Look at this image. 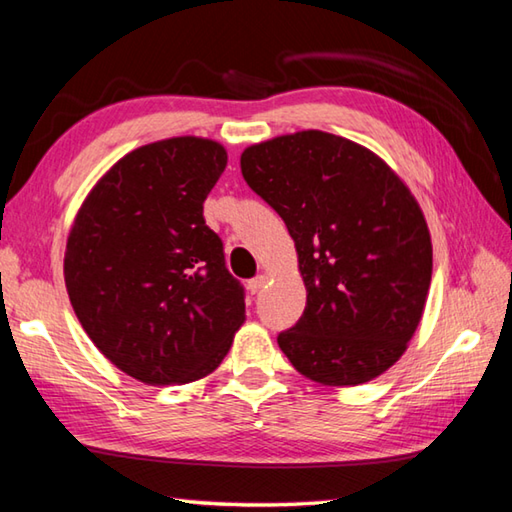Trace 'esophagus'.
I'll return each mask as SVG.
<instances>
[{"mask_svg":"<svg viewBox=\"0 0 512 512\" xmlns=\"http://www.w3.org/2000/svg\"><path fill=\"white\" fill-rule=\"evenodd\" d=\"M266 280H268L266 275H259V277H255V280H250V282H248V291H250V293H259V291H262V288L266 286Z\"/></svg>","mask_w":512,"mask_h":512,"instance_id":"1","label":"esophagus"}]
</instances>
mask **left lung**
Returning <instances> with one entry per match:
<instances>
[{
	"instance_id": "left-lung-1",
	"label": "left lung",
	"mask_w": 512,
	"mask_h": 512,
	"mask_svg": "<svg viewBox=\"0 0 512 512\" xmlns=\"http://www.w3.org/2000/svg\"><path fill=\"white\" fill-rule=\"evenodd\" d=\"M241 174L295 241L306 306L277 336L291 365L329 387L385 374L432 280L430 230L410 188L378 154L320 129L246 147Z\"/></svg>"
}]
</instances>
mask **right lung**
<instances>
[{"label":"right lung","instance_id":"1","mask_svg":"<svg viewBox=\"0 0 512 512\" xmlns=\"http://www.w3.org/2000/svg\"><path fill=\"white\" fill-rule=\"evenodd\" d=\"M226 147L174 136L136 147L82 201L64 250L73 311L111 365L145 385L212 374L246 320L244 288L203 219Z\"/></svg>","mask_w":512,"mask_h":512}]
</instances>
